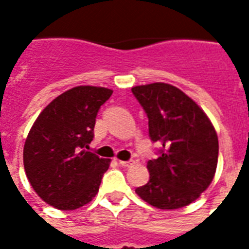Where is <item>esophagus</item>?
<instances>
[{
	"label": "esophagus",
	"mask_w": 249,
	"mask_h": 249,
	"mask_svg": "<svg viewBox=\"0 0 249 249\" xmlns=\"http://www.w3.org/2000/svg\"><path fill=\"white\" fill-rule=\"evenodd\" d=\"M119 164H120L121 166H130L133 164L132 160H129V161H123V160H119Z\"/></svg>",
	"instance_id": "esophagus-1"
}]
</instances>
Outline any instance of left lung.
<instances>
[{
  "instance_id": "1",
  "label": "left lung",
  "mask_w": 249,
  "mask_h": 249,
  "mask_svg": "<svg viewBox=\"0 0 249 249\" xmlns=\"http://www.w3.org/2000/svg\"><path fill=\"white\" fill-rule=\"evenodd\" d=\"M148 117V136L160 146L148 160L150 181L137 187L141 199L159 209L189 205L208 189L218 160V138L204 111L182 90L154 83L132 88Z\"/></svg>"
}]
</instances>
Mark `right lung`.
I'll return each mask as SVG.
<instances>
[{"label":"right lung","mask_w":249,"mask_h":249,"mask_svg":"<svg viewBox=\"0 0 249 249\" xmlns=\"http://www.w3.org/2000/svg\"><path fill=\"white\" fill-rule=\"evenodd\" d=\"M112 90L76 86L49 103L29 130L24 169L37 195L60 211H73L97 195L109 159L85 148L93 141L95 117Z\"/></svg>","instance_id":"1"}]
</instances>
